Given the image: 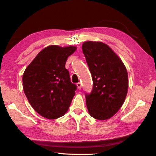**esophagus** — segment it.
Listing matches in <instances>:
<instances>
[{"label":"esophagus","instance_id":"esophagus-1","mask_svg":"<svg viewBox=\"0 0 156 156\" xmlns=\"http://www.w3.org/2000/svg\"><path fill=\"white\" fill-rule=\"evenodd\" d=\"M77 87H78V89H81L82 88V84L80 83H77Z\"/></svg>","mask_w":156,"mask_h":156}]
</instances>
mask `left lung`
Here are the masks:
<instances>
[{"mask_svg":"<svg viewBox=\"0 0 156 156\" xmlns=\"http://www.w3.org/2000/svg\"><path fill=\"white\" fill-rule=\"evenodd\" d=\"M83 51L93 80L85 94L89 114L97 120L109 119L122 107L128 91V74L115 52L101 42H84Z\"/></svg>","mask_w":156,"mask_h":156,"instance_id":"left-lung-1","label":"left lung"}]
</instances>
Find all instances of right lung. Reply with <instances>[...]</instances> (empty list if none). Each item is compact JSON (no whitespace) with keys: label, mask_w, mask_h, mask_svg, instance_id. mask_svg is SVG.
<instances>
[{"label":"right lung","mask_w":156,"mask_h":156,"mask_svg":"<svg viewBox=\"0 0 156 156\" xmlns=\"http://www.w3.org/2000/svg\"><path fill=\"white\" fill-rule=\"evenodd\" d=\"M76 49L74 46L47 47L23 73V90L29 102L47 119L64 115L74 96L77 86L71 82L65 63Z\"/></svg>","instance_id":"1"}]
</instances>
